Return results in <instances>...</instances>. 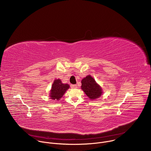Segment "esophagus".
Listing matches in <instances>:
<instances>
[{
  "label": "esophagus",
  "instance_id": "1",
  "mask_svg": "<svg viewBox=\"0 0 151 151\" xmlns=\"http://www.w3.org/2000/svg\"><path fill=\"white\" fill-rule=\"evenodd\" d=\"M70 87L72 88H76L77 87V85H71Z\"/></svg>",
  "mask_w": 151,
  "mask_h": 151
}]
</instances>
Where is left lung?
Listing matches in <instances>:
<instances>
[{
	"instance_id": "left-lung-1",
	"label": "left lung",
	"mask_w": 151,
	"mask_h": 151,
	"mask_svg": "<svg viewBox=\"0 0 151 151\" xmlns=\"http://www.w3.org/2000/svg\"><path fill=\"white\" fill-rule=\"evenodd\" d=\"M81 83V89L91 100L98 99L101 96L103 93L101 88L91 75L83 78Z\"/></svg>"
}]
</instances>
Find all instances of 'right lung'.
Masks as SVG:
<instances>
[{"instance_id": "add662e5", "label": "right lung", "mask_w": 151, "mask_h": 151, "mask_svg": "<svg viewBox=\"0 0 151 151\" xmlns=\"http://www.w3.org/2000/svg\"><path fill=\"white\" fill-rule=\"evenodd\" d=\"M69 87L68 84L63 83L59 79L54 80L50 91V99L59 100Z\"/></svg>"}]
</instances>
